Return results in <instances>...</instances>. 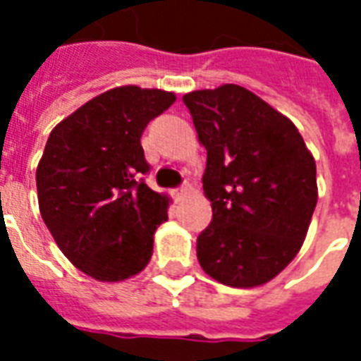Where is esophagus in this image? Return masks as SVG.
<instances>
[{"mask_svg":"<svg viewBox=\"0 0 361 361\" xmlns=\"http://www.w3.org/2000/svg\"><path fill=\"white\" fill-rule=\"evenodd\" d=\"M188 195H189V185H183V188L173 191V199H176V203H181V201H183Z\"/></svg>","mask_w":361,"mask_h":361,"instance_id":"obj_1","label":"esophagus"}]
</instances>
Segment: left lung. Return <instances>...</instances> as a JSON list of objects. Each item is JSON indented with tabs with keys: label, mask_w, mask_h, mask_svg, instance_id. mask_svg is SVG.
<instances>
[{
	"label": "left lung",
	"mask_w": 361,
	"mask_h": 361,
	"mask_svg": "<svg viewBox=\"0 0 361 361\" xmlns=\"http://www.w3.org/2000/svg\"><path fill=\"white\" fill-rule=\"evenodd\" d=\"M207 149L212 220L199 265L232 288L267 284L302 250L317 204V168L290 119L240 85L183 96Z\"/></svg>",
	"instance_id": "1"
}]
</instances>
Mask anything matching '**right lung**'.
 I'll list each match as a JSON object with an SVG mask.
<instances>
[{"label":"right lung","instance_id":"obj_1","mask_svg":"<svg viewBox=\"0 0 361 361\" xmlns=\"http://www.w3.org/2000/svg\"><path fill=\"white\" fill-rule=\"evenodd\" d=\"M176 94L137 85L94 96L51 129L36 168L38 207L61 253L100 282L139 274L152 257L170 197L149 172L141 135Z\"/></svg>","mask_w":361,"mask_h":361}]
</instances>
